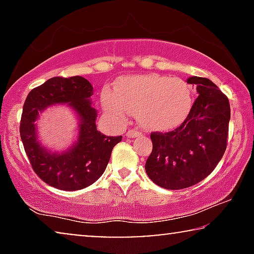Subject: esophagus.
I'll return each instance as SVG.
<instances>
[{
  "mask_svg": "<svg viewBox=\"0 0 254 254\" xmlns=\"http://www.w3.org/2000/svg\"><path fill=\"white\" fill-rule=\"evenodd\" d=\"M141 135H142V133H141L140 130L130 129V130H128V131H127L126 136H127V137H129V138H134V137H138V136H141Z\"/></svg>",
  "mask_w": 254,
  "mask_h": 254,
  "instance_id": "1",
  "label": "esophagus"
}]
</instances>
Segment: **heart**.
<instances>
[{
  "label": "heart",
  "mask_w": 254,
  "mask_h": 254,
  "mask_svg": "<svg viewBox=\"0 0 254 254\" xmlns=\"http://www.w3.org/2000/svg\"><path fill=\"white\" fill-rule=\"evenodd\" d=\"M102 104L110 117L126 121L136 111L142 126L152 130H171L189 117L194 104L193 89L180 78L158 74L134 75L105 85Z\"/></svg>",
  "instance_id": "heart-1"
}]
</instances>
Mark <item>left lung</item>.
Segmentation results:
<instances>
[{
	"mask_svg": "<svg viewBox=\"0 0 254 254\" xmlns=\"http://www.w3.org/2000/svg\"><path fill=\"white\" fill-rule=\"evenodd\" d=\"M187 83L199 93L186 120L169 133H152V151L145 172L166 190L193 186L208 177L223 157L230 104L210 79L192 76Z\"/></svg>",
	"mask_w": 254,
	"mask_h": 254,
	"instance_id": "obj_1",
	"label": "left lung"
}]
</instances>
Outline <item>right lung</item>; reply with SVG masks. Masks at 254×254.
I'll return each mask as SVG.
<instances>
[{
  "label": "right lung",
  "instance_id": "obj_1",
  "mask_svg": "<svg viewBox=\"0 0 254 254\" xmlns=\"http://www.w3.org/2000/svg\"><path fill=\"white\" fill-rule=\"evenodd\" d=\"M92 93L91 83L81 76L53 77L31 90L24 103L19 128L24 149L38 177L55 189L77 190L95 183L105 171L113 147L123 140L97 130ZM59 103L75 113L78 137L67 151L53 152L39 141L35 121L48 106Z\"/></svg>",
  "mask_w": 254,
  "mask_h": 254
}]
</instances>
